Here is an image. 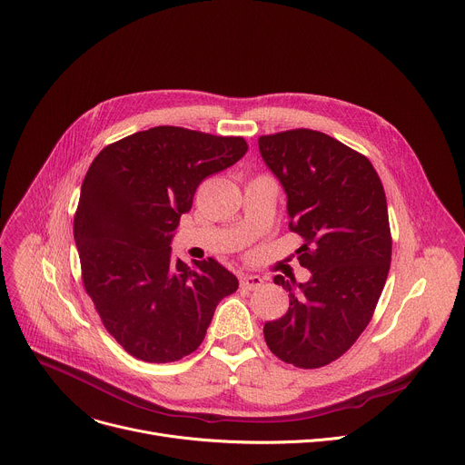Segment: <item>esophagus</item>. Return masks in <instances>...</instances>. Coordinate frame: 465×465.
<instances>
[{
	"label": "esophagus",
	"instance_id": "34e87169",
	"mask_svg": "<svg viewBox=\"0 0 465 465\" xmlns=\"http://www.w3.org/2000/svg\"><path fill=\"white\" fill-rule=\"evenodd\" d=\"M264 279L261 275H255V273H245L240 277V284L242 289H247V291H255L259 287H262Z\"/></svg>",
	"mask_w": 465,
	"mask_h": 465
}]
</instances>
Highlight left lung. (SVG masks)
Masks as SVG:
<instances>
[{"mask_svg": "<svg viewBox=\"0 0 465 465\" xmlns=\"http://www.w3.org/2000/svg\"><path fill=\"white\" fill-rule=\"evenodd\" d=\"M259 151L287 193L291 229L303 238L305 282L275 275L291 305L264 324L268 348L300 369L324 367L363 333L391 266L387 199L360 153L316 130L259 137Z\"/></svg>", "mask_w": 465, "mask_h": 465, "instance_id": "obj_1", "label": "left lung"}]
</instances>
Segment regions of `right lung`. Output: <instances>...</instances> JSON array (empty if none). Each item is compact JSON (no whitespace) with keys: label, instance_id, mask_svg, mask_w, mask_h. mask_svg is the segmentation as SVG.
<instances>
[{"label":"right lung","instance_id":"obj_1","mask_svg":"<svg viewBox=\"0 0 465 465\" xmlns=\"http://www.w3.org/2000/svg\"><path fill=\"white\" fill-rule=\"evenodd\" d=\"M247 153L243 137L178 126L132 134L100 151L74 218L85 291L104 328L149 363L183 360L203 342L238 279L216 259H174L171 240L206 176Z\"/></svg>","mask_w":465,"mask_h":465}]
</instances>
